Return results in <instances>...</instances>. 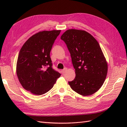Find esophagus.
<instances>
[{"label":"esophagus","mask_w":127,"mask_h":127,"mask_svg":"<svg viewBox=\"0 0 127 127\" xmlns=\"http://www.w3.org/2000/svg\"><path fill=\"white\" fill-rule=\"evenodd\" d=\"M66 70H67V68H64V69H63L62 70V74H64L65 72V71H66Z\"/></svg>","instance_id":"34e87169"}]
</instances>
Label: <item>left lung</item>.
Here are the masks:
<instances>
[{
    "label": "left lung",
    "mask_w": 127,
    "mask_h": 127,
    "mask_svg": "<svg viewBox=\"0 0 127 127\" xmlns=\"http://www.w3.org/2000/svg\"><path fill=\"white\" fill-rule=\"evenodd\" d=\"M61 39L70 53L76 76L69 85L83 96L91 95L101 88L107 73V63L98 42L88 32L71 29Z\"/></svg>",
    "instance_id": "obj_1"
}]
</instances>
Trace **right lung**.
<instances>
[{"mask_svg":"<svg viewBox=\"0 0 127 127\" xmlns=\"http://www.w3.org/2000/svg\"><path fill=\"white\" fill-rule=\"evenodd\" d=\"M61 30L40 32L32 35L19 53L16 74L22 87L35 95L52 88L61 74L52 68L50 53Z\"/></svg>","mask_w":127,"mask_h":127,"instance_id":"obj_1","label":"right lung"}]
</instances>
